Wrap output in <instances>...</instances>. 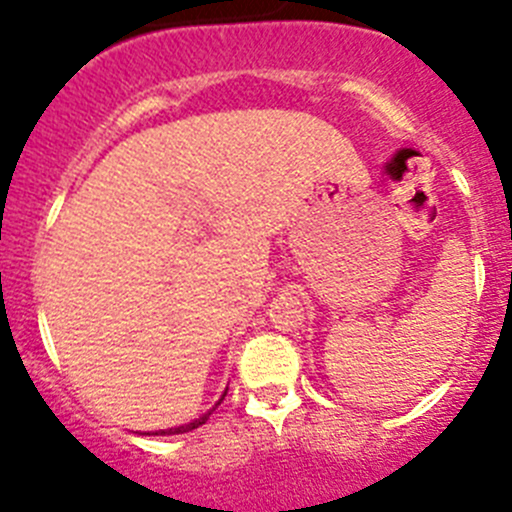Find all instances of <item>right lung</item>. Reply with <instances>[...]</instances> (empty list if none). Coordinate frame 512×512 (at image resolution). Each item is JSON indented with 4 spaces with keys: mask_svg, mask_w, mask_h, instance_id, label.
I'll list each match as a JSON object with an SVG mask.
<instances>
[{
    "mask_svg": "<svg viewBox=\"0 0 512 512\" xmlns=\"http://www.w3.org/2000/svg\"><path fill=\"white\" fill-rule=\"evenodd\" d=\"M212 413V410H210ZM210 413L207 415H202V418H197V420H192L190 425H180V428H170V430H162L160 435H177V433H190V430H195V428H200V425H205L207 423V418H210ZM157 435V433H155Z\"/></svg>",
    "mask_w": 512,
    "mask_h": 512,
    "instance_id": "obj_1",
    "label": "right lung"
}]
</instances>
